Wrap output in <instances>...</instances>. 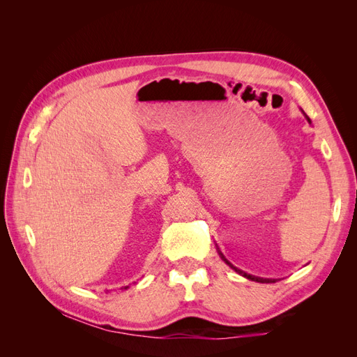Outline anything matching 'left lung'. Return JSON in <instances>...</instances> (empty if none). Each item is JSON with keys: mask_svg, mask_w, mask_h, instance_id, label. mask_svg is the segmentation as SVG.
<instances>
[{"mask_svg": "<svg viewBox=\"0 0 357 357\" xmlns=\"http://www.w3.org/2000/svg\"><path fill=\"white\" fill-rule=\"evenodd\" d=\"M307 117V121L311 123V121L308 119V116H305ZM218 253H219V256L223 259V262L225 264H228L235 273H238L240 275H243V277H245V278H248V280H252V282H257V283H275L277 282V278H262V277H256V275H252V274H247V273H244V271H241V269H238L236 266H234L228 259H226L225 256H223V253L219 250V247H218Z\"/></svg>", "mask_w": 357, "mask_h": 357, "instance_id": "left-lung-1", "label": "left lung"}]
</instances>
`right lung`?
Here are the masks:
<instances>
[{
  "label": "right lung",
  "mask_w": 357,
  "mask_h": 357,
  "mask_svg": "<svg viewBox=\"0 0 357 357\" xmlns=\"http://www.w3.org/2000/svg\"><path fill=\"white\" fill-rule=\"evenodd\" d=\"M134 283H135V282H134ZM128 287H129V286H125V287H122V289H128Z\"/></svg>",
  "instance_id": "obj_1"
}]
</instances>
